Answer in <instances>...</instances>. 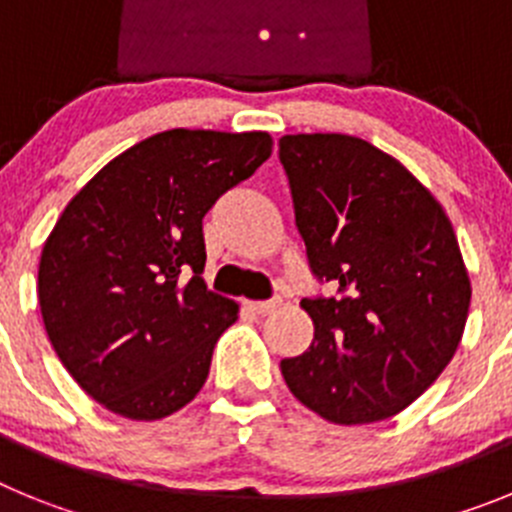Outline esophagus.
Returning <instances> with one entry per match:
<instances>
[{"label":"esophagus","mask_w":512,"mask_h":512,"mask_svg":"<svg viewBox=\"0 0 512 512\" xmlns=\"http://www.w3.org/2000/svg\"><path fill=\"white\" fill-rule=\"evenodd\" d=\"M277 307H282V297H271V300H261V302H248V310H253L256 315H269Z\"/></svg>","instance_id":"1"}]
</instances>
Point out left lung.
I'll return each instance as SVG.
<instances>
[{
	"label": "left lung",
	"instance_id": "obj_1",
	"mask_svg": "<svg viewBox=\"0 0 512 512\" xmlns=\"http://www.w3.org/2000/svg\"><path fill=\"white\" fill-rule=\"evenodd\" d=\"M279 161L312 277L336 289L302 300L315 338L282 359L284 382L330 423L397 415L446 369L467 323L472 287L449 217L354 135H284Z\"/></svg>",
	"mask_w": 512,
	"mask_h": 512
}]
</instances>
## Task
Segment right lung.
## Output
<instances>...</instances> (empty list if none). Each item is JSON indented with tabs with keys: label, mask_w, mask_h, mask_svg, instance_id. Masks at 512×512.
<instances>
[{
	"label": "right lung",
	"mask_w": 512,
	"mask_h": 512,
	"mask_svg": "<svg viewBox=\"0 0 512 512\" xmlns=\"http://www.w3.org/2000/svg\"><path fill=\"white\" fill-rule=\"evenodd\" d=\"M271 156L269 133L166 130L112 158L48 235L45 333L89 397L130 420L184 408L238 305L205 287L202 217Z\"/></svg>",
	"instance_id": "obj_1"
}]
</instances>
